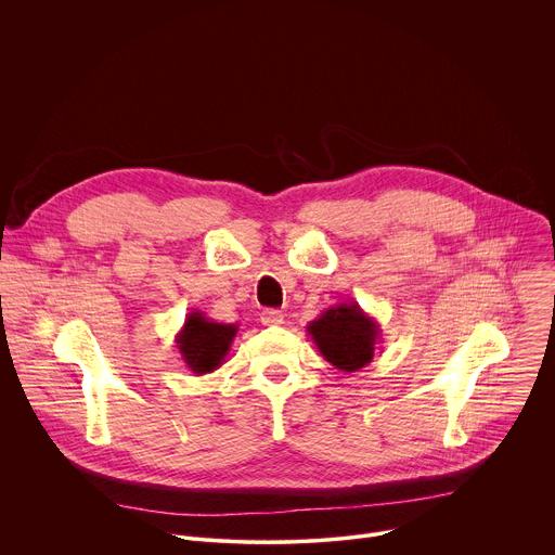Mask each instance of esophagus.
<instances>
[{
    "instance_id": "esophagus-1",
    "label": "esophagus",
    "mask_w": 555,
    "mask_h": 555,
    "mask_svg": "<svg viewBox=\"0 0 555 555\" xmlns=\"http://www.w3.org/2000/svg\"><path fill=\"white\" fill-rule=\"evenodd\" d=\"M261 323L268 325V327H274V325H283V313L279 309H266L261 313Z\"/></svg>"
}]
</instances>
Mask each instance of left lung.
<instances>
[{
  "label": "left lung",
  "instance_id": "left-lung-1",
  "mask_svg": "<svg viewBox=\"0 0 555 555\" xmlns=\"http://www.w3.org/2000/svg\"><path fill=\"white\" fill-rule=\"evenodd\" d=\"M307 334L330 364L345 373H353L373 360L382 332L356 300H345L311 321Z\"/></svg>",
  "mask_w": 555,
  "mask_h": 555
}]
</instances>
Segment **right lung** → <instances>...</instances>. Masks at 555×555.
I'll list each match as a JSON object with an SVG mask.
<instances>
[{
	"mask_svg": "<svg viewBox=\"0 0 555 555\" xmlns=\"http://www.w3.org/2000/svg\"><path fill=\"white\" fill-rule=\"evenodd\" d=\"M236 332H240L236 325L215 323L195 309L186 315L184 327L176 336V347L186 369L195 375H206L221 366Z\"/></svg>",
	"mask_w": 555,
	"mask_h": 555,
	"instance_id": "obj_1",
	"label": "right lung"
}]
</instances>
